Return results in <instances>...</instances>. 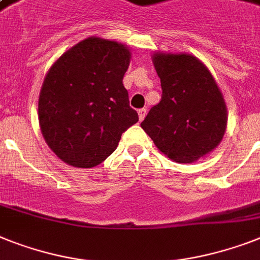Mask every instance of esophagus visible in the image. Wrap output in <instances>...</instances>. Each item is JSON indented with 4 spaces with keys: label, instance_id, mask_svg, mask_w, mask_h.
Masks as SVG:
<instances>
[{
    "label": "esophagus",
    "instance_id": "esophagus-1",
    "mask_svg": "<svg viewBox=\"0 0 260 260\" xmlns=\"http://www.w3.org/2000/svg\"><path fill=\"white\" fill-rule=\"evenodd\" d=\"M137 113H139V119H140V120H144L145 115H147V109H145V108L139 109V111H137Z\"/></svg>",
    "mask_w": 260,
    "mask_h": 260
}]
</instances>
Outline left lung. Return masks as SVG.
I'll return each instance as SVG.
<instances>
[{
  "label": "left lung",
  "instance_id": "8db88e82",
  "mask_svg": "<svg viewBox=\"0 0 260 260\" xmlns=\"http://www.w3.org/2000/svg\"><path fill=\"white\" fill-rule=\"evenodd\" d=\"M152 61L163 94L141 128L167 157L193 163L214 151L224 136L223 94L208 68L192 54L156 52Z\"/></svg>",
  "mask_w": 260,
  "mask_h": 260
}]
</instances>
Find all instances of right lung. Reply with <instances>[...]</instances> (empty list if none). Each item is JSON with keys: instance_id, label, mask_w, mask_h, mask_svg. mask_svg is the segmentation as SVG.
Here are the masks:
<instances>
[{"instance_id": "obj_1", "label": "right lung", "mask_w": 260, "mask_h": 260, "mask_svg": "<svg viewBox=\"0 0 260 260\" xmlns=\"http://www.w3.org/2000/svg\"><path fill=\"white\" fill-rule=\"evenodd\" d=\"M129 61L126 45L88 37L50 67L40 92L39 121L46 144L64 163L99 166L139 121L123 85Z\"/></svg>"}]
</instances>
